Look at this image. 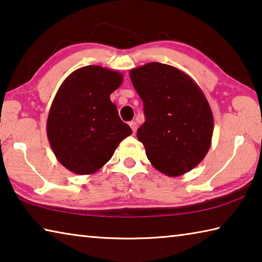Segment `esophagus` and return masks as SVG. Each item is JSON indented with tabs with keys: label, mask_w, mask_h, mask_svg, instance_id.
Returning a JSON list of instances; mask_svg holds the SVG:
<instances>
[{
	"label": "esophagus",
	"mask_w": 262,
	"mask_h": 262,
	"mask_svg": "<svg viewBox=\"0 0 262 262\" xmlns=\"http://www.w3.org/2000/svg\"><path fill=\"white\" fill-rule=\"evenodd\" d=\"M129 126H130V128H132L133 133H135V132H136V129H137L136 122H135V121H130V122H129Z\"/></svg>",
	"instance_id": "34e87169"
}]
</instances>
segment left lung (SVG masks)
I'll return each instance as SVG.
<instances>
[{
  "label": "left lung",
  "instance_id": "left-lung-1",
  "mask_svg": "<svg viewBox=\"0 0 262 262\" xmlns=\"http://www.w3.org/2000/svg\"><path fill=\"white\" fill-rule=\"evenodd\" d=\"M143 101L137 130L151 165L168 177L187 173L209 151L214 117L200 86L172 66L150 62L129 72Z\"/></svg>",
  "mask_w": 262,
  "mask_h": 262
}]
</instances>
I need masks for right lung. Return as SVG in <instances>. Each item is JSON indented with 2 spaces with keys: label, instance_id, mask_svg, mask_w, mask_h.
I'll use <instances>...</instances> for the list:
<instances>
[{
  "label": "right lung",
  "instance_id": "right-lung-1",
  "mask_svg": "<svg viewBox=\"0 0 262 262\" xmlns=\"http://www.w3.org/2000/svg\"><path fill=\"white\" fill-rule=\"evenodd\" d=\"M122 79L115 70L86 66L70 74L57 90L47 118V137L57 161L73 173H96L132 134L110 99Z\"/></svg>",
  "mask_w": 262,
  "mask_h": 262
}]
</instances>
